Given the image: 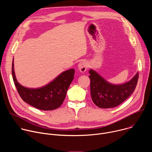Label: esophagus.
Segmentation results:
<instances>
[{
  "label": "esophagus",
  "instance_id": "1",
  "mask_svg": "<svg viewBox=\"0 0 152 152\" xmlns=\"http://www.w3.org/2000/svg\"><path fill=\"white\" fill-rule=\"evenodd\" d=\"M87 68H88V64L86 61H82L78 64V69L79 71L82 73H84L85 72H86Z\"/></svg>",
  "mask_w": 152,
  "mask_h": 152
}]
</instances>
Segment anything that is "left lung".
<instances>
[{
    "label": "left lung",
    "instance_id": "obj_1",
    "mask_svg": "<svg viewBox=\"0 0 152 152\" xmlns=\"http://www.w3.org/2000/svg\"><path fill=\"white\" fill-rule=\"evenodd\" d=\"M90 91L93 103L100 108L118 106L134 93L138 80L137 73L129 81L119 85L110 83L93 69L89 71Z\"/></svg>",
    "mask_w": 152,
    "mask_h": 152
}]
</instances>
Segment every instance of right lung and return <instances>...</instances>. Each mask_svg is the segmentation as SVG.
I'll return each instance as SVG.
<instances>
[{
  "label": "right lung",
  "mask_w": 152,
  "mask_h": 152,
  "mask_svg": "<svg viewBox=\"0 0 152 152\" xmlns=\"http://www.w3.org/2000/svg\"><path fill=\"white\" fill-rule=\"evenodd\" d=\"M75 69L64 71L48 84L38 88H26L17 80L12 64V75L17 91L23 100L32 106L43 111H50L59 107L66 96L68 88L73 80Z\"/></svg>",
  "instance_id": "1"
}]
</instances>
